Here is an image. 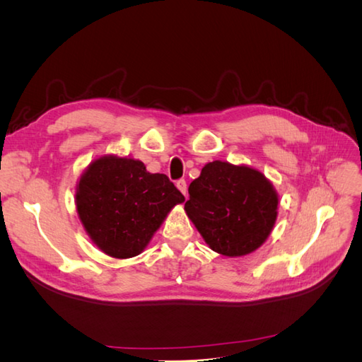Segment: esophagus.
Listing matches in <instances>:
<instances>
[{
    "mask_svg": "<svg viewBox=\"0 0 362 362\" xmlns=\"http://www.w3.org/2000/svg\"><path fill=\"white\" fill-rule=\"evenodd\" d=\"M177 187H178V190H180L184 196H187V182H185L184 180H178V181H177Z\"/></svg>",
    "mask_w": 362,
    "mask_h": 362,
    "instance_id": "obj_1",
    "label": "esophagus"
}]
</instances>
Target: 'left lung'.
<instances>
[{
	"mask_svg": "<svg viewBox=\"0 0 362 362\" xmlns=\"http://www.w3.org/2000/svg\"><path fill=\"white\" fill-rule=\"evenodd\" d=\"M184 210L217 254L242 257L257 250L272 233L278 194L261 172L226 161L202 168L189 185Z\"/></svg>",
	"mask_w": 362,
	"mask_h": 362,
	"instance_id": "1",
	"label": "left lung"
}]
</instances>
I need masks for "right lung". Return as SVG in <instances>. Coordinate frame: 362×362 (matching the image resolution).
<instances>
[{
	"instance_id": "right-lung-1",
	"label": "right lung",
	"mask_w": 362,
	"mask_h": 362,
	"mask_svg": "<svg viewBox=\"0 0 362 362\" xmlns=\"http://www.w3.org/2000/svg\"><path fill=\"white\" fill-rule=\"evenodd\" d=\"M80 221L104 254L131 258L146 247L182 193L164 173H149L133 158L95 160L76 185Z\"/></svg>"
}]
</instances>
